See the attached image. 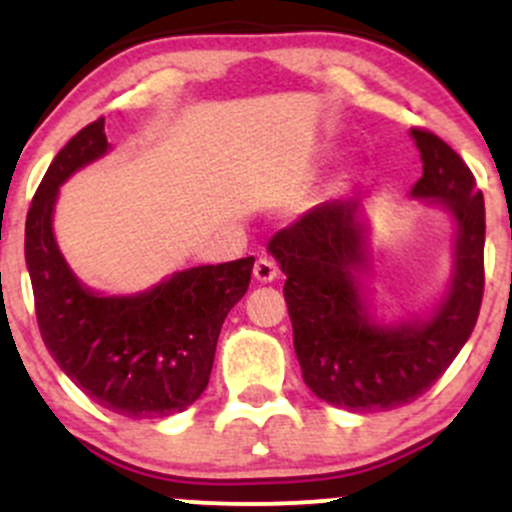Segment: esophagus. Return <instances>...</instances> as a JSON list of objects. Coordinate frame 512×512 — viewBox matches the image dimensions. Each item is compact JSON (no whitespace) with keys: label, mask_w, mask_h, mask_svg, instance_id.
Listing matches in <instances>:
<instances>
[{"label":"esophagus","mask_w":512,"mask_h":512,"mask_svg":"<svg viewBox=\"0 0 512 512\" xmlns=\"http://www.w3.org/2000/svg\"><path fill=\"white\" fill-rule=\"evenodd\" d=\"M255 277L260 282H272L277 277V265L270 260V257H257Z\"/></svg>","instance_id":"esophagus-1"}]
</instances>
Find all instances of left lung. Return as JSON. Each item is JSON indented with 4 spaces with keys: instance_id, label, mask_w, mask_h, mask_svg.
Listing matches in <instances>:
<instances>
[{
    "instance_id": "1",
    "label": "left lung",
    "mask_w": 512,
    "mask_h": 512,
    "mask_svg": "<svg viewBox=\"0 0 512 512\" xmlns=\"http://www.w3.org/2000/svg\"><path fill=\"white\" fill-rule=\"evenodd\" d=\"M411 136L423 160L411 195L443 200L458 223L456 275L431 322L376 327L369 319L356 282L366 262L356 203L319 205L270 240L287 275L304 384L327 404L361 414L399 409L426 394L468 342L483 302V193L443 138L418 126Z\"/></svg>"
}]
</instances>
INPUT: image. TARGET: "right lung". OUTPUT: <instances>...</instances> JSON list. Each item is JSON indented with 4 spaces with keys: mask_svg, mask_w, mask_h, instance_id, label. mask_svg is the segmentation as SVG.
Returning a JSON list of instances; mask_svg holds the SVG:
<instances>
[{
    "mask_svg": "<svg viewBox=\"0 0 512 512\" xmlns=\"http://www.w3.org/2000/svg\"><path fill=\"white\" fill-rule=\"evenodd\" d=\"M108 151L103 118L51 160L27 213L24 255L41 339L66 376L98 406L163 418L205 391L227 312L250 287L255 257L193 267L136 297H98L66 267L51 213L59 185Z\"/></svg>",
    "mask_w": 512,
    "mask_h": 512,
    "instance_id": "obj_1",
    "label": "right lung"
}]
</instances>
